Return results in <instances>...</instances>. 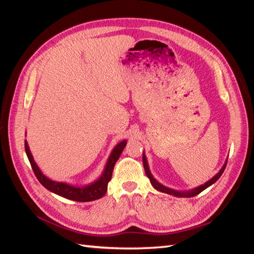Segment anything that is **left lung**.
Here are the masks:
<instances>
[{"label": "left lung", "mask_w": 254, "mask_h": 254, "mask_svg": "<svg viewBox=\"0 0 254 254\" xmlns=\"http://www.w3.org/2000/svg\"><path fill=\"white\" fill-rule=\"evenodd\" d=\"M143 165H144L145 174H146V176L148 177V179H149L150 183H152L153 187L156 189V190H158V191H160V192H164V193L171 194V195H175V196H187V197H192V196H195V195H197V194H199V193H201L202 191H204L205 189L208 188L209 186H212L214 182H216V181L219 179V178H220V176L223 175V172H224V170H225V168H226V165H227V163H226V164L224 165V167H223L222 169H220V171L218 172V174H217L216 176H215V177H213L212 179H210L209 181H207L206 183H204L203 186L198 187V188H195V189H193V190H191V191H188V192H179V191L171 190V189H169V188H166V187H164L163 185H160L159 182L156 181V180L154 179V178H153L152 174H150V172H149L148 165H147V160H146V157H145V155H144V154H143Z\"/></svg>", "instance_id": "1"}]
</instances>
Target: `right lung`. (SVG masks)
<instances>
[{
  "instance_id": "right-lung-1",
  "label": "right lung",
  "mask_w": 254,
  "mask_h": 254,
  "mask_svg": "<svg viewBox=\"0 0 254 254\" xmlns=\"http://www.w3.org/2000/svg\"><path fill=\"white\" fill-rule=\"evenodd\" d=\"M126 145H127V141H122L120 144H118L115 147V149L112 150L109 159H108V163H107V166H106L102 176L96 182H94L93 185L87 186V187H83V188H76V187L66 185V183L56 182V181L48 179L46 176L42 175V172L36 165L35 160L31 156V153H30L27 142H25V150H26L27 157H28L29 163L31 165V168H32V170H34L35 176L37 177V179L39 180V182L46 189H48V190L53 192V193L58 194V195L63 196V197L68 198V199H72V201L90 202V201H95V199H98V198L102 197L106 194L108 183H109V181L111 180L113 168H115L117 160L119 159V157H120V155L123 152L124 147H126Z\"/></svg>"
}]
</instances>
